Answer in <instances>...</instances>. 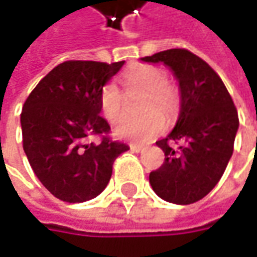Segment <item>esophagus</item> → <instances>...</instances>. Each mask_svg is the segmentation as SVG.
Segmentation results:
<instances>
[{"mask_svg": "<svg viewBox=\"0 0 257 257\" xmlns=\"http://www.w3.org/2000/svg\"><path fill=\"white\" fill-rule=\"evenodd\" d=\"M129 148H131L132 152H137V154H140V152L144 151V147H141V145H131Z\"/></svg>", "mask_w": 257, "mask_h": 257, "instance_id": "obj_1", "label": "esophagus"}]
</instances>
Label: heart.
I'll list each match as a JSON object with an SVG mask.
<instances>
[{"label":"heart","mask_w":257,"mask_h":257,"mask_svg":"<svg viewBox=\"0 0 257 257\" xmlns=\"http://www.w3.org/2000/svg\"><path fill=\"white\" fill-rule=\"evenodd\" d=\"M122 80L128 87H137L147 92L142 106V110L147 113L144 116L129 117L120 122L115 129L116 138L131 142H148L154 140L165 128L163 117H171L175 113L178 105L177 90L167 83L165 73L155 66H135L122 76ZM100 110L110 123H116L123 117L122 93L115 83L103 86L100 92Z\"/></svg>","instance_id":"1"}]
</instances>
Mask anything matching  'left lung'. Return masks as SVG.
<instances>
[{
	"label": "left lung",
	"mask_w": 257,
	"mask_h": 257,
	"mask_svg": "<svg viewBox=\"0 0 257 257\" xmlns=\"http://www.w3.org/2000/svg\"><path fill=\"white\" fill-rule=\"evenodd\" d=\"M141 62L162 63L180 89V113L167 138L157 141L165 161L150 174L155 194L174 204H191L206 197L229 164L239 116L218 74L184 49L160 51ZM173 143H180L177 149Z\"/></svg>",
	"instance_id": "obj_1"
}]
</instances>
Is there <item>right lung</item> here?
<instances>
[{
	"label": "right lung",
	"instance_id": "1",
	"mask_svg": "<svg viewBox=\"0 0 257 257\" xmlns=\"http://www.w3.org/2000/svg\"><path fill=\"white\" fill-rule=\"evenodd\" d=\"M125 62H64L40 80L21 112L23 148L41 184L66 203H83L100 194L112 165L129 150L103 138L109 123L100 116V92Z\"/></svg>",
	"mask_w": 257,
	"mask_h": 257
}]
</instances>
